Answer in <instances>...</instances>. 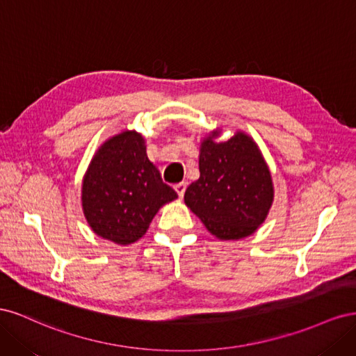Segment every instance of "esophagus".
Segmentation results:
<instances>
[{
	"label": "esophagus",
	"mask_w": 356,
	"mask_h": 356,
	"mask_svg": "<svg viewBox=\"0 0 356 356\" xmlns=\"http://www.w3.org/2000/svg\"><path fill=\"white\" fill-rule=\"evenodd\" d=\"M174 188H175V191L178 193V196L182 197V196H184V193H186L187 184H186V182H178V184H175Z\"/></svg>",
	"instance_id": "34e87169"
}]
</instances>
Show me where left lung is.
<instances>
[{"label": "left lung", "instance_id": "8db88e82", "mask_svg": "<svg viewBox=\"0 0 356 356\" xmlns=\"http://www.w3.org/2000/svg\"><path fill=\"white\" fill-rule=\"evenodd\" d=\"M199 170V179L186 190L187 207L220 239L252 234L273 202L270 172L252 139L242 132L220 144L207 138Z\"/></svg>", "mask_w": 356, "mask_h": 356}]
</instances>
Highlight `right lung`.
Masks as SVG:
<instances>
[{"label": "right lung", "instance_id": "add662e5", "mask_svg": "<svg viewBox=\"0 0 356 356\" xmlns=\"http://www.w3.org/2000/svg\"><path fill=\"white\" fill-rule=\"evenodd\" d=\"M83 211L104 239L129 245L145 234L161 204L178 197L148 160L136 132H123L95 154L83 179Z\"/></svg>", "mask_w": 356, "mask_h": 356}]
</instances>
